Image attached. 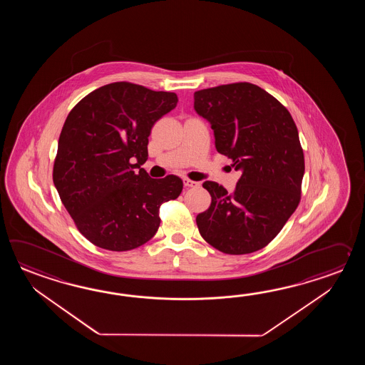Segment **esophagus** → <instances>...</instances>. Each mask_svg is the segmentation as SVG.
<instances>
[{"mask_svg":"<svg viewBox=\"0 0 365 365\" xmlns=\"http://www.w3.org/2000/svg\"><path fill=\"white\" fill-rule=\"evenodd\" d=\"M184 185L186 187H197V186H200V182H197V181H193V180L190 179H184Z\"/></svg>","mask_w":365,"mask_h":365,"instance_id":"obj_1","label":"esophagus"}]
</instances>
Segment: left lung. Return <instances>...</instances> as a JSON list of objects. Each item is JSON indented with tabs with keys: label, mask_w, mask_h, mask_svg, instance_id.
Listing matches in <instances>:
<instances>
[{
	"label": "left lung",
	"mask_w": 365,
	"mask_h": 365,
	"mask_svg": "<svg viewBox=\"0 0 365 365\" xmlns=\"http://www.w3.org/2000/svg\"><path fill=\"white\" fill-rule=\"evenodd\" d=\"M194 109L209 120L217 153L241 171L232 193L215 181L203 182L211 203L195 217L202 237L225 255L264 248L302 200L305 164L294 118L249 82L195 91Z\"/></svg>",
	"instance_id": "8db88e82"
}]
</instances>
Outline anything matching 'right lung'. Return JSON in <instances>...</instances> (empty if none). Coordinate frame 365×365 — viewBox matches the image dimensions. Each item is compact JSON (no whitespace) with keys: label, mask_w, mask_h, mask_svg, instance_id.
<instances>
[{"label":"right lung","mask_w":365,"mask_h":365,"mask_svg":"<svg viewBox=\"0 0 365 365\" xmlns=\"http://www.w3.org/2000/svg\"><path fill=\"white\" fill-rule=\"evenodd\" d=\"M178 95L130 82L101 86L78 101L62 126L53 182L78 231L99 248L126 252L155 235L165 202L182 181L151 179L148 135L178 106Z\"/></svg>","instance_id":"right-lung-1"}]
</instances>
